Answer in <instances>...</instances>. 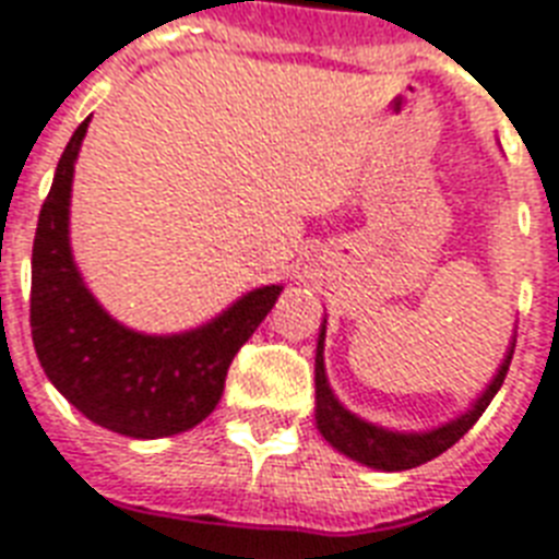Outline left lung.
Masks as SVG:
<instances>
[{
	"label": "left lung",
	"mask_w": 559,
	"mask_h": 559,
	"mask_svg": "<svg viewBox=\"0 0 559 559\" xmlns=\"http://www.w3.org/2000/svg\"><path fill=\"white\" fill-rule=\"evenodd\" d=\"M324 324L322 333H319V348H316V424H319V432L324 435V441L333 443V447L340 452H345L348 459L359 461V464H368V467L389 469V473L420 467L426 461L438 459L441 452L450 450L455 441H461V438L473 429V424H476L478 417H481V412L490 406V400L496 397V391L502 389L504 373L511 368L513 350H508V359L502 362V368H499V373L493 377V382H490L485 394L476 400V406L469 408L467 415H461L459 420H452V424L424 435L385 432L380 426H371L366 424V420H359L357 415H350L348 408H342L340 400L333 397L331 385H328V377H324Z\"/></svg>",
	"instance_id": "obj_1"
}]
</instances>
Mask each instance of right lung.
<instances>
[{"label":"right lung","mask_w":559,"mask_h":559,"mask_svg":"<svg viewBox=\"0 0 559 559\" xmlns=\"http://www.w3.org/2000/svg\"><path fill=\"white\" fill-rule=\"evenodd\" d=\"M90 118L66 144L39 209L31 254V336L46 377L92 424L127 438H168L214 412L235 354L281 296L261 287L200 331L142 336L112 322L69 249L74 159Z\"/></svg>","instance_id":"obj_1"}]
</instances>
